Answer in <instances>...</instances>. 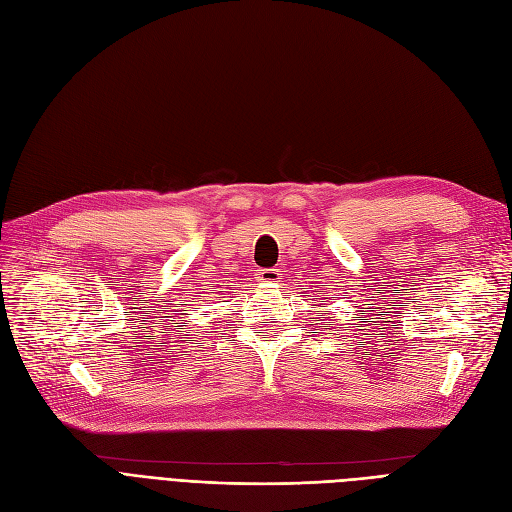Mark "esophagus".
<instances>
[{
  "label": "esophagus",
  "mask_w": 512,
  "mask_h": 512,
  "mask_svg": "<svg viewBox=\"0 0 512 512\" xmlns=\"http://www.w3.org/2000/svg\"><path fill=\"white\" fill-rule=\"evenodd\" d=\"M258 279L264 281V284H277V281L281 279V271L279 269H260Z\"/></svg>",
  "instance_id": "1"
}]
</instances>
